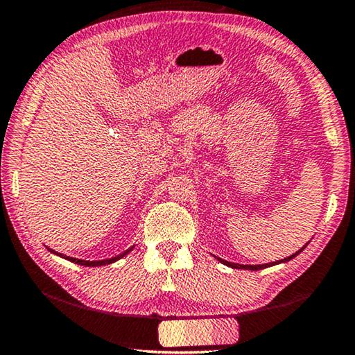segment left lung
<instances>
[{
	"instance_id": "left-lung-1",
	"label": "left lung",
	"mask_w": 355,
	"mask_h": 355,
	"mask_svg": "<svg viewBox=\"0 0 355 355\" xmlns=\"http://www.w3.org/2000/svg\"><path fill=\"white\" fill-rule=\"evenodd\" d=\"M309 245V241H307V243L302 246L301 250H297L296 253H293L291 256H288V258H285V259H280V261H277V263H269V264H254V266H251V264H237V263H229V261H225V259H220V258H218V256H214L216 259L219 261L220 264H224V266H229V267H232V269H245V270H261V269H266V267H270V266H275V264H280V263H288V261H291L293 258H296L297 254L301 253L302 250L306 248V246Z\"/></svg>"
}]
</instances>
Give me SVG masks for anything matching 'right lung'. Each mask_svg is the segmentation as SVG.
I'll return each mask as SVG.
<instances>
[{
	"instance_id": "obj_1",
	"label": "right lung",
	"mask_w": 355,
	"mask_h": 355,
	"mask_svg": "<svg viewBox=\"0 0 355 355\" xmlns=\"http://www.w3.org/2000/svg\"><path fill=\"white\" fill-rule=\"evenodd\" d=\"M46 248H48V246H46ZM135 248V245L131 246V248H128L126 251H123V253H120L118 256H114V258H109V259H101V261H85V259H78V258H71V256H65V254H60V253H58V251H54V250H51V248H48L51 253L53 254H55V256H60V258H64V259H67V261H70V263H75V264H80V266H86V267H101V266H107V264H112V263H116L118 259H121V258H125V256L130 253V251Z\"/></svg>"
}]
</instances>
